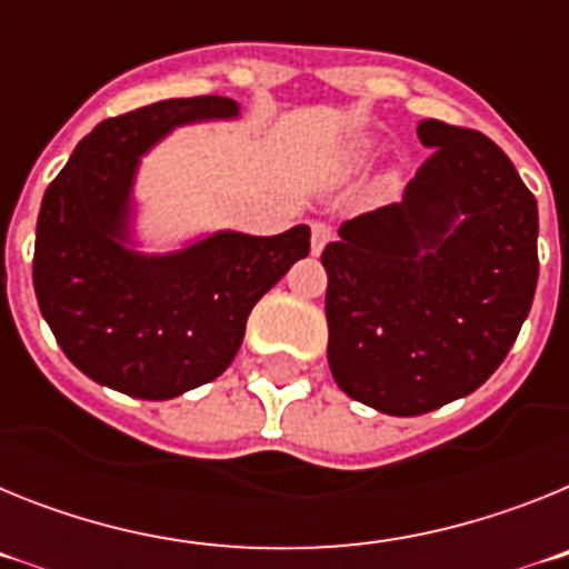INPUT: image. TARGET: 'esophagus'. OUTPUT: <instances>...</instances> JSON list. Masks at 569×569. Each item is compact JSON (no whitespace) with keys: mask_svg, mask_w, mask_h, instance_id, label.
<instances>
[{"mask_svg":"<svg viewBox=\"0 0 569 569\" xmlns=\"http://www.w3.org/2000/svg\"><path fill=\"white\" fill-rule=\"evenodd\" d=\"M310 248H313V253L319 256L321 250H325V244H328L330 239H333V228H330L328 222H313L310 224Z\"/></svg>","mask_w":569,"mask_h":569,"instance_id":"1","label":"esophagus"}]
</instances>
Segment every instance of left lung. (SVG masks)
<instances>
[{
  "instance_id": "1",
  "label": "left lung",
  "mask_w": 569,
  "mask_h": 569,
  "mask_svg": "<svg viewBox=\"0 0 569 569\" xmlns=\"http://www.w3.org/2000/svg\"><path fill=\"white\" fill-rule=\"evenodd\" d=\"M405 199L341 224L328 361L350 399L421 416L470 396L510 353L539 281V208L499 144L439 119Z\"/></svg>"
}]
</instances>
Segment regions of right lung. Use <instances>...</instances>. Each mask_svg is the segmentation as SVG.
<instances>
[{"label": "right lung", "instance_id": "right-lung-1", "mask_svg": "<svg viewBox=\"0 0 569 569\" xmlns=\"http://www.w3.org/2000/svg\"><path fill=\"white\" fill-rule=\"evenodd\" d=\"M228 97L164 99L104 119L48 184L33 290L59 347L88 379L162 401L222 376L256 301L310 253V228L216 233L170 256L122 244L139 156L176 124L230 119Z\"/></svg>", "mask_w": 569, "mask_h": 569}]
</instances>
